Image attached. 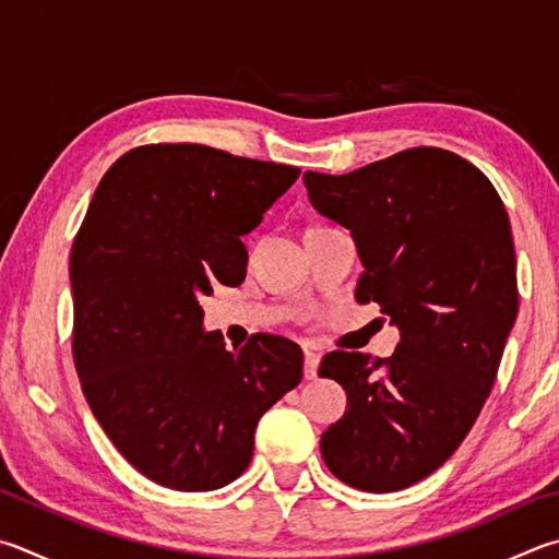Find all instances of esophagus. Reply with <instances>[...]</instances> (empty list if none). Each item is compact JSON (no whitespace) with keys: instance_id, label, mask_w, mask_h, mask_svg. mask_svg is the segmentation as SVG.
I'll use <instances>...</instances> for the list:
<instances>
[{"instance_id":"34e87169","label":"esophagus","mask_w":559,"mask_h":559,"mask_svg":"<svg viewBox=\"0 0 559 559\" xmlns=\"http://www.w3.org/2000/svg\"><path fill=\"white\" fill-rule=\"evenodd\" d=\"M318 367H320V354L306 347V367H302V373H306V379H314L318 377Z\"/></svg>"}]
</instances>
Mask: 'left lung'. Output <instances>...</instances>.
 <instances>
[{
    "label": "left lung",
    "mask_w": 559,
    "mask_h": 559,
    "mask_svg": "<svg viewBox=\"0 0 559 559\" xmlns=\"http://www.w3.org/2000/svg\"><path fill=\"white\" fill-rule=\"evenodd\" d=\"M302 180L310 205L352 231L354 296L401 332L389 359L322 357L320 377L347 391L322 460L354 489L401 491L450 460L491 393L519 314L509 212L479 168L432 146Z\"/></svg>",
    "instance_id": "1"
}]
</instances>
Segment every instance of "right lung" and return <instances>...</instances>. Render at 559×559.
I'll return each mask as SVG.
<instances>
[{
	"mask_svg": "<svg viewBox=\"0 0 559 559\" xmlns=\"http://www.w3.org/2000/svg\"><path fill=\"white\" fill-rule=\"evenodd\" d=\"M298 176L202 144H148L99 180L70 253L73 357L97 423L151 481H235L261 415L302 379L298 344L253 334L227 352L200 306L217 283L245 281L241 237Z\"/></svg>",
	"mask_w": 559,
	"mask_h": 559,
	"instance_id": "add662e5",
	"label": "right lung"
}]
</instances>
